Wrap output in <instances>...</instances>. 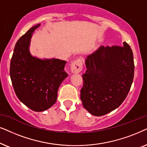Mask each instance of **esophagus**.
I'll list each match as a JSON object with an SVG mask.
<instances>
[{
  "label": "esophagus",
  "instance_id": "esophagus-1",
  "mask_svg": "<svg viewBox=\"0 0 147 147\" xmlns=\"http://www.w3.org/2000/svg\"><path fill=\"white\" fill-rule=\"evenodd\" d=\"M82 68H83V62L81 59L79 58L72 62L70 70L72 73H79L82 70Z\"/></svg>",
  "mask_w": 147,
  "mask_h": 147
}]
</instances>
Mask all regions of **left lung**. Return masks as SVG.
<instances>
[{
  "label": "left lung",
  "mask_w": 147,
  "mask_h": 147,
  "mask_svg": "<svg viewBox=\"0 0 147 147\" xmlns=\"http://www.w3.org/2000/svg\"><path fill=\"white\" fill-rule=\"evenodd\" d=\"M81 90L83 105L92 115L101 116L114 110L126 99L134 73L132 49L123 46H101L85 60Z\"/></svg>",
  "instance_id": "8db88e82"
}]
</instances>
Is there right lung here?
Listing matches in <instances>:
<instances>
[{
	"instance_id": "add662e5",
	"label": "right lung",
	"mask_w": 147,
	"mask_h": 147,
	"mask_svg": "<svg viewBox=\"0 0 147 147\" xmlns=\"http://www.w3.org/2000/svg\"><path fill=\"white\" fill-rule=\"evenodd\" d=\"M40 25L31 27L17 41L10 65V76L17 97L35 111L46 110L56 103L58 88L68 76L64 60H42L31 55V35Z\"/></svg>"
}]
</instances>
